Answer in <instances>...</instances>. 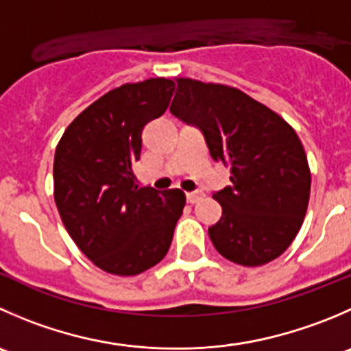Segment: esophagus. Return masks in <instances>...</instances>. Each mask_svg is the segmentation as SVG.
I'll use <instances>...</instances> for the list:
<instances>
[{"label":"esophagus","instance_id":"34e87169","mask_svg":"<svg viewBox=\"0 0 351 351\" xmlns=\"http://www.w3.org/2000/svg\"><path fill=\"white\" fill-rule=\"evenodd\" d=\"M202 197H204L202 192H190V193H186V202L195 204V202H199Z\"/></svg>","mask_w":351,"mask_h":351}]
</instances>
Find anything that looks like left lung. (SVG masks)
I'll use <instances>...</instances> for the list:
<instances>
[{
    "label": "left lung",
    "mask_w": 351,
    "mask_h": 351,
    "mask_svg": "<svg viewBox=\"0 0 351 351\" xmlns=\"http://www.w3.org/2000/svg\"><path fill=\"white\" fill-rule=\"evenodd\" d=\"M169 110L197 125L210 158L230 168L231 185L213 195L223 209L209 228L216 250L245 267L280 257L311 197V168L293 127L237 87L193 78H176Z\"/></svg>",
    "instance_id": "left-lung-1"
}]
</instances>
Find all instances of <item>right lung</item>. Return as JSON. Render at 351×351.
I'll return each instance as SVG.
<instances>
[{
  "label": "right lung",
  "instance_id": "1",
  "mask_svg": "<svg viewBox=\"0 0 351 351\" xmlns=\"http://www.w3.org/2000/svg\"><path fill=\"white\" fill-rule=\"evenodd\" d=\"M175 84H123L85 108L54 152V202L71 240L94 266L137 276L165 258L185 207L178 189L138 186L142 130L169 106Z\"/></svg>",
  "mask_w": 351,
  "mask_h": 351
}]
</instances>
